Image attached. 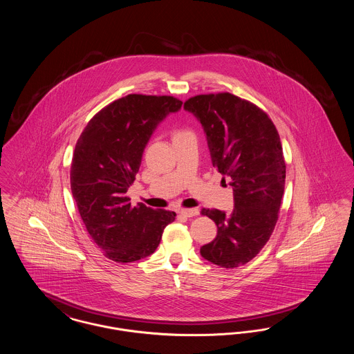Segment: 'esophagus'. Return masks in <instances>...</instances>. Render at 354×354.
<instances>
[{
    "mask_svg": "<svg viewBox=\"0 0 354 354\" xmlns=\"http://www.w3.org/2000/svg\"><path fill=\"white\" fill-rule=\"evenodd\" d=\"M179 215L185 216V218H192V216H196L199 214V209L198 208H191V209H179L178 211Z\"/></svg>",
    "mask_w": 354,
    "mask_h": 354,
    "instance_id": "1",
    "label": "esophagus"
}]
</instances>
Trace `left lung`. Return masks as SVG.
I'll return each mask as SVG.
<instances>
[{"label": "left lung", "instance_id": "left-lung-1", "mask_svg": "<svg viewBox=\"0 0 354 354\" xmlns=\"http://www.w3.org/2000/svg\"><path fill=\"white\" fill-rule=\"evenodd\" d=\"M185 110L201 122L212 166L234 189L231 214L203 209L218 225V235L201 254L235 268L251 261L274 230L286 185L280 136L263 110L230 93L192 97Z\"/></svg>", "mask_w": 354, "mask_h": 354}]
</instances>
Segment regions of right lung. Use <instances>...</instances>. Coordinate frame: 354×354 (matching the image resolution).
<instances>
[{
  "label": "right lung",
  "mask_w": 354,
  "mask_h": 354,
  "mask_svg": "<svg viewBox=\"0 0 354 354\" xmlns=\"http://www.w3.org/2000/svg\"><path fill=\"white\" fill-rule=\"evenodd\" d=\"M174 97L130 94L102 109L84 127L73 155L70 185L86 230L104 256L117 263L145 259L158 248L176 214L131 207L145 149L158 124L178 113Z\"/></svg>",
  "instance_id": "add662e5"
}]
</instances>
